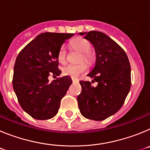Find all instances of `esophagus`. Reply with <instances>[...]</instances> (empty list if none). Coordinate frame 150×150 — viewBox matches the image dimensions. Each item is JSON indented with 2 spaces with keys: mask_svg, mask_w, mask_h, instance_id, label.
<instances>
[{
  "mask_svg": "<svg viewBox=\"0 0 150 150\" xmlns=\"http://www.w3.org/2000/svg\"><path fill=\"white\" fill-rule=\"evenodd\" d=\"M72 82L73 83H78V80L77 79H72Z\"/></svg>",
  "mask_w": 150,
  "mask_h": 150,
  "instance_id": "obj_1",
  "label": "esophagus"
}]
</instances>
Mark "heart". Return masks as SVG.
Masks as SVG:
<instances>
[{"label":"heart","mask_w":150,"mask_h":150,"mask_svg":"<svg viewBox=\"0 0 150 150\" xmlns=\"http://www.w3.org/2000/svg\"><path fill=\"white\" fill-rule=\"evenodd\" d=\"M71 46L74 50H78L81 52L79 56V62L85 61L88 63H91L94 61V54L90 51L91 47V43L88 40L83 38L77 37L71 41ZM57 59L59 63L64 64L67 62V51L64 46H62L59 49L57 55ZM88 70V65L85 62H80L76 64H67L62 68V72L64 76H71V78L76 79L81 74L86 73Z\"/></svg>","instance_id":"heart-1"}]
</instances>
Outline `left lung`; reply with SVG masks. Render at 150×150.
Masks as SVG:
<instances>
[{
    "label": "left lung",
    "mask_w": 150,
    "mask_h": 150,
    "mask_svg": "<svg viewBox=\"0 0 150 150\" xmlns=\"http://www.w3.org/2000/svg\"><path fill=\"white\" fill-rule=\"evenodd\" d=\"M85 39L93 44L96 62L87 75L98 83L79 81L82 91L77 96L81 114L88 120L101 121L116 113L122 107L131 88V66L125 52L104 33L91 30Z\"/></svg>",
    "instance_id": "8db88e82"
}]
</instances>
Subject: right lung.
<instances>
[{
  "label": "right lung",
  "instance_id": "obj_1",
  "mask_svg": "<svg viewBox=\"0 0 150 150\" xmlns=\"http://www.w3.org/2000/svg\"><path fill=\"white\" fill-rule=\"evenodd\" d=\"M74 34L46 32L39 34L18 53L13 71V86L22 109L36 120L54 117L61 100L72 80L68 76L50 83L52 74L59 76L57 55L66 40Z\"/></svg>",
  "mask_w": 150,
  "mask_h": 150
}]
</instances>
